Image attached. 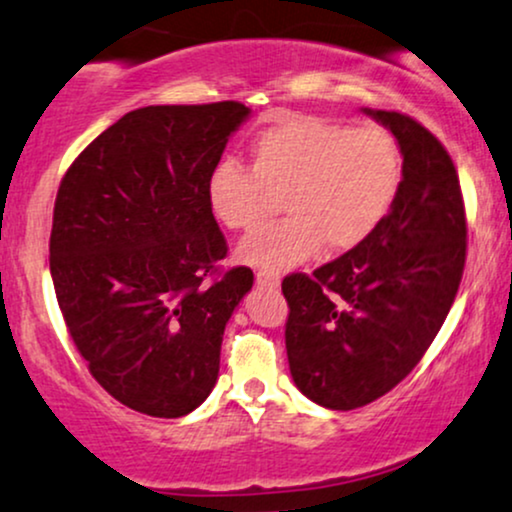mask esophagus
Here are the masks:
<instances>
[{
    "instance_id": "1",
    "label": "esophagus",
    "mask_w": 512,
    "mask_h": 512,
    "mask_svg": "<svg viewBox=\"0 0 512 512\" xmlns=\"http://www.w3.org/2000/svg\"><path fill=\"white\" fill-rule=\"evenodd\" d=\"M280 270H273V268H261L256 273V285L261 287H280Z\"/></svg>"
}]
</instances>
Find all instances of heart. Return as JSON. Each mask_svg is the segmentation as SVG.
I'll return each instance as SVG.
<instances>
[{"label":"heart","mask_w":512,"mask_h":512,"mask_svg":"<svg viewBox=\"0 0 512 512\" xmlns=\"http://www.w3.org/2000/svg\"><path fill=\"white\" fill-rule=\"evenodd\" d=\"M251 167L225 158L208 177V203L227 230H251L280 194L285 218L266 222L239 244L254 268H292L321 251H347L376 232L402 182L400 146L376 124L282 117L251 141Z\"/></svg>","instance_id":"b5f03b06"}]
</instances>
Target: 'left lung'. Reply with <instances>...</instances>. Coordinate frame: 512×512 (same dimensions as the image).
Masks as SVG:
<instances>
[{
    "instance_id": "8db88e82",
    "label": "left lung",
    "mask_w": 512,
    "mask_h": 512,
    "mask_svg": "<svg viewBox=\"0 0 512 512\" xmlns=\"http://www.w3.org/2000/svg\"><path fill=\"white\" fill-rule=\"evenodd\" d=\"M402 153L393 208L362 244L314 275L282 280L285 345L297 388L328 410H357L405 378L446 321L467 256L460 179L417 119L366 110Z\"/></svg>"
}]
</instances>
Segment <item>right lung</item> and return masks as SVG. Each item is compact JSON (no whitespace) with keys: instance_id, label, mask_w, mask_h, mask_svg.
Instances as JSON below:
<instances>
[{"instance_id":"right-lung-1","label":"right lung","mask_w":512,"mask_h":512,"mask_svg":"<svg viewBox=\"0 0 512 512\" xmlns=\"http://www.w3.org/2000/svg\"><path fill=\"white\" fill-rule=\"evenodd\" d=\"M249 117L242 102L124 114L66 170L50 273L66 330L114 400L148 417L194 412L218 381L220 345L251 268L220 273L225 234L208 177Z\"/></svg>"}]
</instances>
